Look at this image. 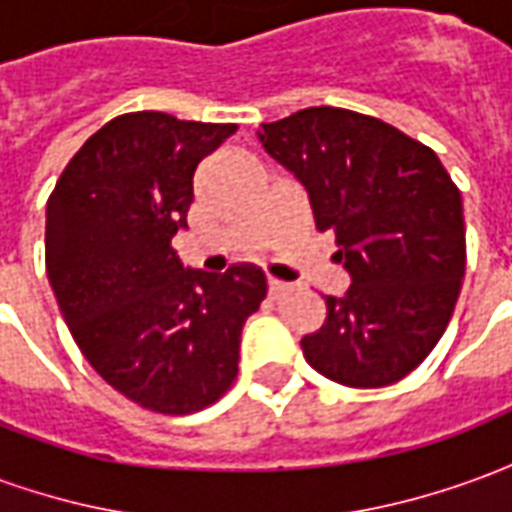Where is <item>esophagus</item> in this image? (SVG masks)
<instances>
[{"instance_id":"34e87169","label":"esophagus","mask_w":512,"mask_h":512,"mask_svg":"<svg viewBox=\"0 0 512 512\" xmlns=\"http://www.w3.org/2000/svg\"><path fill=\"white\" fill-rule=\"evenodd\" d=\"M290 290L288 282H279V279H268V296L271 299H279V296H285Z\"/></svg>"}]
</instances>
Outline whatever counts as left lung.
I'll list each match as a JSON object with an SVG mask.
<instances>
[{"instance_id":"1","label":"left lung","mask_w":512,"mask_h":512,"mask_svg":"<svg viewBox=\"0 0 512 512\" xmlns=\"http://www.w3.org/2000/svg\"><path fill=\"white\" fill-rule=\"evenodd\" d=\"M257 139L307 189L351 277L340 299L326 296L304 359L337 384H395L439 343L461 293V191L430 147L351 109L310 106L263 123Z\"/></svg>"}]
</instances>
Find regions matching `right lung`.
Segmentation results:
<instances>
[{
    "instance_id": "1",
    "label": "right lung",
    "mask_w": 512,
    "mask_h": 512,
    "mask_svg": "<svg viewBox=\"0 0 512 512\" xmlns=\"http://www.w3.org/2000/svg\"><path fill=\"white\" fill-rule=\"evenodd\" d=\"M235 123L131 112L95 131L46 205V274L84 359L158 414L211 406L238 373L246 318L266 274L183 268L172 238L194 202V169Z\"/></svg>"
}]
</instances>
